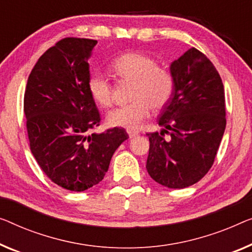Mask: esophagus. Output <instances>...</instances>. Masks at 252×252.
Listing matches in <instances>:
<instances>
[{
  "mask_svg": "<svg viewBox=\"0 0 252 252\" xmlns=\"http://www.w3.org/2000/svg\"><path fill=\"white\" fill-rule=\"evenodd\" d=\"M127 134H129L130 139H132V138H136L139 133L137 132V131H127Z\"/></svg>",
  "mask_w": 252,
  "mask_h": 252,
  "instance_id": "esophagus-1",
  "label": "esophagus"
}]
</instances>
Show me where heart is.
<instances>
[{
	"mask_svg": "<svg viewBox=\"0 0 252 252\" xmlns=\"http://www.w3.org/2000/svg\"><path fill=\"white\" fill-rule=\"evenodd\" d=\"M114 72L123 80L132 81L130 104L116 107L107 114V123L127 131L138 130L154 110H160L170 102L174 92V77L166 67L140 52H129L112 63ZM92 98L102 107L113 103V86L102 72H94L88 79Z\"/></svg>",
	"mask_w": 252,
	"mask_h": 252,
	"instance_id": "1",
	"label": "heart"
}]
</instances>
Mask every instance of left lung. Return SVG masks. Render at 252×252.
<instances>
[{"mask_svg":"<svg viewBox=\"0 0 252 252\" xmlns=\"http://www.w3.org/2000/svg\"><path fill=\"white\" fill-rule=\"evenodd\" d=\"M171 72L174 92L158 116L164 129L147 133L146 168L159 185L182 189L197 183L213 166L226 126L225 95L219 71L197 48L172 63Z\"/></svg>","mask_w":252,"mask_h":252,"instance_id":"8db88e82","label":"left lung"}]
</instances>
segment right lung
<instances>
[{
    "instance_id": "right-lung-1",
    "label": "right lung",
    "mask_w": 252,
    "mask_h": 252,
    "mask_svg": "<svg viewBox=\"0 0 252 252\" xmlns=\"http://www.w3.org/2000/svg\"><path fill=\"white\" fill-rule=\"evenodd\" d=\"M97 40L66 37L30 72L24 112L33 157L63 189L85 191L102 181L112 156L129 136L122 127L90 133L100 114L88 90V59Z\"/></svg>"
}]
</instances>
